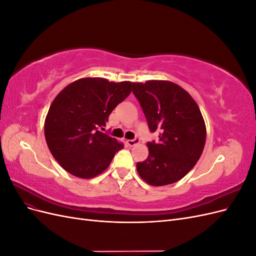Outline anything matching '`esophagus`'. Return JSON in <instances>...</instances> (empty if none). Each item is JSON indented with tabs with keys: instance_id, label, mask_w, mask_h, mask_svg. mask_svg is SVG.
I'll return each instance as SVG.
<instances>
[{
	"instance_id": "1",
	"label": "esophagus",
	"mask_w": 256,
	"mask_h": 256,
	"mask_svg": "<svg viewBox=\"0 0 256 256\" xmlns=\"http://www.w3.org/2000/svg\"><path fill=\"white\" fill-rule=\"evenodd\" d=\"M138 143H140V138H134V140H127V144L131 147L138 144Z\"/></svg>"
}]
</instances>
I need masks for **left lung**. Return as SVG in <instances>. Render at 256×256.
<instances>
[{
  "label": "left lung",
  "instance_id": "obj_1",
  "mask_svg": "<svg viewBox=\"0 0 256 256\" xmlns=\"http://www.w3.org/2000/svg\"><path fill=\"white\" fill-rule=\"evenodd\" d=\"M132 92L140 102L157 143H147L148 157L138 162L143 180L159 187L180 180L196 164L206 142V126L196 100L171 81L134 83Z\"/></svg>",
  "mask_w": 256,
  "mask_h": 256
}]
</instances>
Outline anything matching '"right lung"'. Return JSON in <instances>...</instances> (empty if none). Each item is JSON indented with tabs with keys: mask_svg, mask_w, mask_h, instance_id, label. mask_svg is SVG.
<instances>
[{
	"mask_svg": "<svg viewBox=\"0 0 256 256\" xmlns=\"http://www.w3.org/2000/svg\"><path fill=\"white\" fill-rule=\"evenodd\" d=\"M132 82L82 78L62 90L44 120L49 150L65 171L88 180L106 171L124 144L102 131L116 106L131 92Z\"/></svg>",
	"mask_w": 256,
	"mask_h": 256,
	"instance_id": "obj_1",
	"label": "right lung"
}]
</instances>
